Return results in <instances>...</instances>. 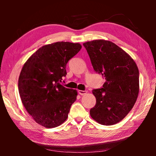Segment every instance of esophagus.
<instances>
[{"instance_id":"1","label":"esophagus","mask_w":156,"mask_h":156,"mask_svg":"<svg viewBox=\"0 0 156 156\" xmlns=\"http://www.w3.org/2000/svg\"><path fill=\"white\" fill-rule=\"evenodd\" d=\"M78 92L79 94L81 95V96H83V95L86 94L87 93V91H82V90H78Z\"/></svg>"}]
</instances>
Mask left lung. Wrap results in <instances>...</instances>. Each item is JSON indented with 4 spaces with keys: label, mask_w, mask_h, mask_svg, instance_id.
<instances>
[{
    "label": "left lung",
    "mask_w": 156,
    "mask_h": 156,
    "mask_svg": "<svg viewBox=\"0 0 156 156\" xmlns=\"http://www.w3.org/2000/svg\"><path fill=\"white\" fill-rule=\"evenodd\" d=\"M95 72L104 76L102 88L94 89L96 103L90 115L97 122L113 125L126 117L139 94V71L135 61L112 42L94 40L83 43Z\"/></svg>",
    "instance_id": "left-lung-1"
}]
</instances>
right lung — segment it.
<instances>
[{
  "label": "right lung",
  "mask_w": 156,
  "mask_h": 156,
  "mask_svg": "<svg viewBox=\"0 0 156 156\" xmlns=\"http://www.w3.org/2000/svg\"><path fill=\"white\" fill-rule=\"evenodd\" d=\"M79 43L56 42L41 47L29 58L18 78L22 103L36 123L45 128L67 120L78 92L60 84L67 75L66 65L78 54Z\"/></svg>",
  "instance_id": "obj_1"
}]
</instances>
